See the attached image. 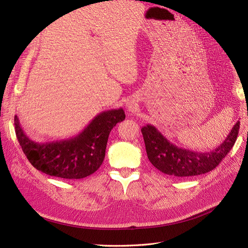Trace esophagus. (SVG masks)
Returning a JSON list of instances; mask_svg holds the SVG:
<instances>
[{
  "label": "esophagus",
  "instance_id": "esophagus-1",
  "mask_svg": "<svg viewBox=\"0 0 248 248\" xmlns=\"http://www.w3.org/2000/svg\"><path fill=\"white\" fill-rule=\"evenodd\" d=\"M127 107H128V108H132V107H130V106H127Z\"/></svg>",
  "mask_w": 248,
  "mask_h": 248
}]
</instances>
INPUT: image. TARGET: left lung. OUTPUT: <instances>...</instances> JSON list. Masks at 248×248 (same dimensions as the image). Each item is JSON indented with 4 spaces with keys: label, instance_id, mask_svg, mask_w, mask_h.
<instances>
[{
    "label": "left lung",
    "instance_id": "1",
    "mask_svg": "<svg viewBox=\"0 0 248 248\" xmlns=\"http://www.w3.org/2000/svg\"><path fill=\"white\" fill-rule=\"evenodd\" d=\"M237 121L226 140L215 150L207 153L189 151L178 147L153 125L143 126L141 133L150 162L164 174L176 177L196 176L210 172L229 154L239 132Z\"/></svg>",
    "mask_w": 248,
    "mask_h": 248
}]
</instances>
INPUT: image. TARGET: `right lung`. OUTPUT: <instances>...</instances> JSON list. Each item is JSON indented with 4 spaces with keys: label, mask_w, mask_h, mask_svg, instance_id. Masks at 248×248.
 <instances>
[{
    "label": "right lung",
    "mask_w": 248,
    "mask_h": 248,
    "mask_svg": "<svg viewBox=\"0 0 248 248\" xmlns=\"http://www.w3.org/2000/svg\"><path fill=\"white\" fill-rule=\"evenodd\" d=\"M124 119L122 108L105 111L95 116L76 136L44 143L35 142L25 134L17 116L14 118V124L17 140L35 169L64 179H81L101 167L108 134Z\"/></svg>",
    "instance_id": "1"
}]
</instances>
